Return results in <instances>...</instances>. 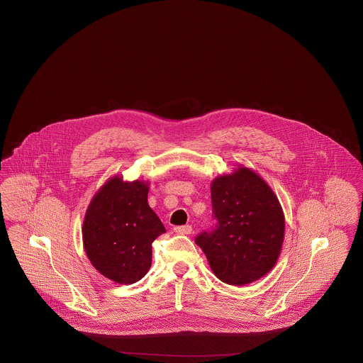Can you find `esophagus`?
<instances>
[{"instance_id":"1","label":"esophagus","mask_w":363,"mask_h":363,"mask_svg":"<svg viewBox=\"0 0 363 363\" xmlns=\"http://www.w3.org/2000/svg\"><path fill=\"white\" fill-rule=\"evenodd\" d=\"M174 230H175V233H177V234L188 235V234H191V233H192V225H189V224H186V225H177Z\"/></svg>"}]
</instances>
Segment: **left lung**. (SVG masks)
<instances>
[{"label": "left lung", "mask_w": 363, "mask_h": 363, "mask_svg": "<svg viewBox=\"0 0 363 363\" xmlns=\"http://www.w3.org/2000/svg\"><path fill=\"white\" fill-rule=\"evenodd\" d=\"M211 194L218 225L196 238L211 269L233 286L264 278L275 267L285 238L278 196L259 174L244 165L216 177Z\"/></svg>", "instance_id": "8db88e82"}]
</instances>
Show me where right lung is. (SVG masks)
Masks as SVG:
<instances>
[{"label":"right lung","mask_w":363,"mask_h":363,"mask_svg":"<svg viewBox=\"0 0 363 363\" xmlns=\"http://www.w3.org/2000/svg\"><path fill=\"white\" fill-rule=\"evenodd\" d=\"M148 181L111 177L92 196L84 221L82 244L92 267L109 281L132 285L151 267V242L165 233L148 206Z\"/></svg>","instance_id":"right-lung-1"}]
</instances>
